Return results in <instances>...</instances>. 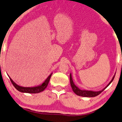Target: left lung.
Masks as SVG:
<instances>
[{"mask_svg": "<svg viewBox=\"0 0 122 122\" xmlns=\"http://www.w3.org/2000/svg\"><path fill=\"white\" fill-rule=\"evenodd\" d=\"M116 75V74H115ZM115 75L113 76V78H112V80L110 81L108 85H107L106 86H105L103 89H102V90L100 91H98V92H94V91H92V90H81V89H79V87L75 85L74 81H73L72 78V75L70 74V84L71 86L72 87V89L75 93L76 95H79V96L80 97H95L97 96V95H99V94L101 93L102 92H103L104 90H105V89L107 88V87L109 85L111 84V82L113 81V80H114V78L115 77Z\"/></svg>", "mask_w": 122, "mask_h": 122, "instance_id": "1", "label": "left lung"}]
</instances>
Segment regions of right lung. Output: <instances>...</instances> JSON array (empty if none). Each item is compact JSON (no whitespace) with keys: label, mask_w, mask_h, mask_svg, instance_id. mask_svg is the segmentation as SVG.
<instances>
[{"label":"right lung","mask_w":122,"mask_h":122,"mask_svg":"<svg viewBox=\"0 0 122 122\" xmlns=\"http://www.w3.org/2000/svg\"><path fill=\"white\" fill-rule=\"evenodd\" d=\"M52 74V73H51V74L48 76L46 80H45V81L43 82L42 84L35 87L21 86L17 85L15 82H14L13 81V80L9 76H9V79H10L11 82H12V83L14 87H15L17 90H18L19 92H25V93L36 94V93H39V92H43V91L46 88L48 84V82H49V81L50 80V78H51Z\"/></svg>","instance_id":"add662e5"}]
</instances>
